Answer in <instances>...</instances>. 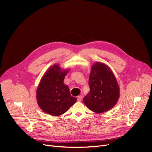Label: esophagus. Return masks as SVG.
I'll list each match as a JSON object with an SVG mask.
<instances>
[{
  "mask_svg": "<svg viewBox=\"0 0 152 152\" xmlns=\"http://www.w3.org/2000/svg\"><path fill=\"white\" fill-rule=\"evenodd\" d=\"M82 100V96H79L77 97V101H78V102H81Z\"/></svg>",
  "mask_w": 152,
  "mask_h": 152,
  "instance_id": "esophagus-1",
  "label": "esophagus"
}]
</instances>
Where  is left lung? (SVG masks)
I'll return each instance as SVG.
<instances>
[{"instance_id": "8db88e82", "label": "left lung", "mask_w": 152, "mask_h": 152, "mask_svg": "<svg viewBox=\"0 0 152 152\" xmlns=\"http://www.w3.org/2000/svg\"><path fill=\"white\" fill-rule=\"evenodd\" d=\"M88 81L90 90L83 98L85 104L96 113L113 108L120 97V88L110 68L103 63L96 62L91 68Z\"/></svg>"}]
</instances>
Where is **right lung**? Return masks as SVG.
<instances>
[{
    "mask_svg": "<svg viewBox=\"0 0 152 152\" xmlns=\"http://www.w3.org/2000/svg\"><path fill=\"white\" fill-rule=\"evenodd\" d=\"M69 70H61L57 64L52 66L42 76L37 90V99L45 113L58 116L66 113L77 99L72 96L69 88L64 83Z\"/></svg>",
    "mask_w": 152,
    "mask_h": 152,
    "instance_id": "right-lung-1",
    "label": "right lung"
}]
</instances>
